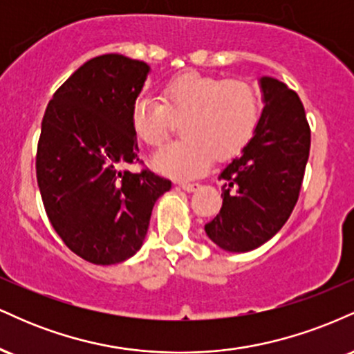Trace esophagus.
Instances as JSON below:
<instances>
[{
    "label": "esophagus",
    "instance_id": "esophagus-1",
    "mask_svg": "<svg viewBox=\"0 0 354 354\" xmlns=\"http://www.w3.org/2000/svg\"><path fill=\"white\" fill-rule=\"evenodd\" d=\"M180 186L185 191H188V193H191V191H194V189H198L200 188V183H191V181H181L180 183Z\"/></svg>",
    "mask_w": 354,
    "mask_h": 354
}]
</instances>
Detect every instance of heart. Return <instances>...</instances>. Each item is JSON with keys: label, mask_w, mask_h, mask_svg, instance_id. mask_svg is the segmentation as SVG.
Returning <instances> with one entry per match:
<instances>
[{"label": "heart", "mask_w": 354, "mask_h": 354, "mask_svg": "<svg viewBox=\"0 0 354 354\" xmlns=\"http://www.w3.org/2000/svg\"><path fill=\"white\" fill-rule=\"evenodd\" d=\"M181 120L185 138L154 154L153 166L173 178L198 176L213 156L228 158L251 140L259 120L258 95L246 81L185 73L165 84L161 101L143 95L133 103V133L151 148L163 145Z\"/></svg>", "instance_id": "b5f03b06"}]
</instances>
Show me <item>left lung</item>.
<instances>
[{
  "instance_id": "left-lung-1",
  "label": "left lung",
  "mask_w": 354,
  "mask_h": 354,
  "mask_svg": "<svg viewBox=\"0 0 354 354\" xmlns=\"http://www.w3.org/2000/svg\"><path fill=\"white\" fill-rule=\"evenodd\" d=\"M261 118L239 158L219 174L223 206L205 226L213 243L231 253L261 246L283 228L298 201L310 156L311 131L299 96L263 76Z\"/></svg>"
}]
</instances>
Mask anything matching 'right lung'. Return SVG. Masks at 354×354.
Returning <instances> with one entry per match:
<instances>
[{
    "label": "right lung",
    "mask_w": 354,
    "mask_h": 354,
    "mask_svg": "<svg viewBox=\"0 0 354 354\" xmlns=\"http://www.w3.org/2000/svg\"><path fill=\"white\" fill-rule=\"evenodd\" d=\"M149 66L123 55L86 61L56 89L41 123L36 178L50 223L73 253L116 265L143 245L154 203L171 181L131 173V108Z\"/></svg>",
    "instance_id": "add662e5"
}]
</instances>
